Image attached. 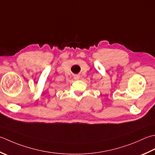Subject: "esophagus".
Masks as SVG:
<instances>
[{
    "instance_id": "esophagus-1",
    "label": "esophagus",
    "mask_w": 155,
    "mask_h": 155,
    "mask_svg": "<svg viewBox=\"0 0 155 155\" xmlns=\"http://www.w3.org/2000/svg\"><path fill=\"white\" fill-rule=\"evenodd\" d=\"M79 78L80 77H79V76H78V75H76L74 77V78L75 80H78V79H79Z\"/></svg>"
}]
</instances>
